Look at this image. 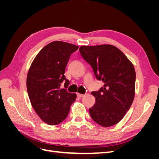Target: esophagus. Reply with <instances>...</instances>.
<instances>
[{"label": "esophagus", "mask_w": 159, "mask_h": 159, "mask_svg": "<svg viewBox=\"0 0 159 159\" xmlns=\"http://www.w3.org/2000/svg\"><path fill=\"white\" fill-rule=\"evenodd\" d=\"M77 95H78V98H82L84 96V94H80V93H78V94H77Z\"/></svg>", "instance_id": "obj_1"}]
</instances>
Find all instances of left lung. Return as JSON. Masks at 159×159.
Masks as SVG:
<instances>
[{
    "label": "left lung",
    "instance_id": "obj_1",
    "mask_svg": "<svg viewBox=\"0 0 159 159\" xmlns=\"http://www.w3.org/2000/svg\"><path fill=\"white\" fill-rule=\"evenodd\" d=\"M79 50L92 67L96 78L104 83L99 91L91 93L95 103L89 109L91 117L103 127L116 125L134 99L136 74L133 64L113 45L82 46Z\"/></svg>",
    "mask_w": 159,
    "mask_h": 159
}]
</instances>
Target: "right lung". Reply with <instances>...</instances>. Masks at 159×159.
Wrapping results in <instances>:
<instances>
[{"instance_id":"right-lung-1","label":"right lung","mask_w":159,"mask_h":159,"mask_svg":"<svg viewBox=\"0 0 159 159\" xmlns=\"http://www.w3.org/2000/svg\"><path fill=\"white\" fill-rule=\"evenodd\" d=\"M79 46L61 41L49 43L38 52L28 71L26 88L30 103L37 115L50 125L67 117L77 95L61 88L70 81L64 72L70 57Z\"/></svg>"}]
</instances>
